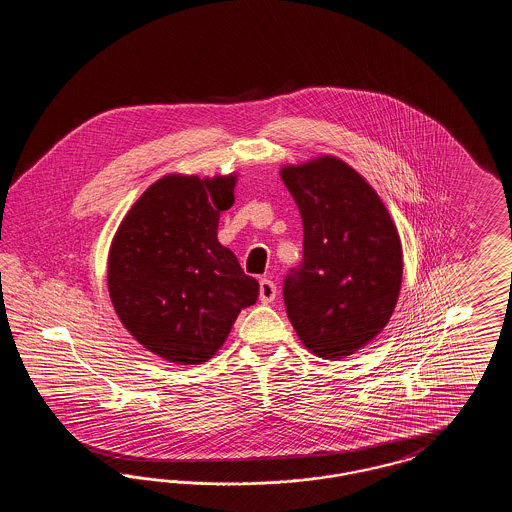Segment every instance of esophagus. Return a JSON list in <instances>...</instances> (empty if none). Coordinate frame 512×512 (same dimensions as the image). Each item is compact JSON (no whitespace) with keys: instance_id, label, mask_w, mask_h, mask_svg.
Returning a JSON list of instances; mask_svg holds the SVG:
<instances>
[{"instance_id":"34e87169","label":"esophagus","mask_w":512,"mask_h":512,"mask_svg":"<svg viewBox=\"0 0 512 512\" xmlns=\"http://www.w3.org/2000/svg\"><path fill=\"white\" fill-rule=\"evenodd\" d=\"M259 299L265 305L272 303L276 299V286H274V282H270L267 278L259 282Z\"/></svg>"}]
</instances>
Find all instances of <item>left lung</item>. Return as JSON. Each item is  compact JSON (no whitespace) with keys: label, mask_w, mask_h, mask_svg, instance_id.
Wrapping results in <instances>:
<instances>
[{"label":"left lung","mask_w":512,"mask_h":512,"mask_svg":"<svg viewBox=\"0 0 512 512\" xmlns=\"http://www.w3.org/2000/svg\"><path fill=\"white\" fill-rule=\"evenodd\" d=\"M303 220V263L284 282L301 343L338 361L390 322L403 280V247L382 197L336 155L280 169Z\"/></svg>","instance_id":"1"}]
</instances>
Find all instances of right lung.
I'll return each mask as SVG.
<instances>
[{
  "instance_id": "obj_1",
  "label": "right lung",
  "mask_w": 512,
  "mask_h": 512,
  "mask_svg": "<svg viewBox=\"0 0 512 512\" xmlns=\"http://www.w3.org/2000/svg\"><path fill=\"white\" fill-rule=\"evenodd\" d=\"M238 172H172L136 199L107 257V288L128 334L174 365H203L228 338L259 282L217 238Z\"/></svg>"
}]
</instances>
